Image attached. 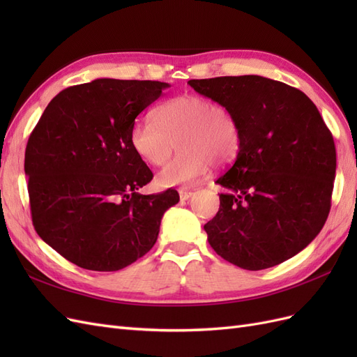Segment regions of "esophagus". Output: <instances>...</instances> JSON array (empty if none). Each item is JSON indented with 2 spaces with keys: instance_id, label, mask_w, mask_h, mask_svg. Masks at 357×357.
I'll use <instances>...</instances> for the list:
<instances>
[{
  "instance_id": "obj_1",
  "label": "esophagus",
  "mask_w": 357,
  "mask_h": 357,
  "mask_svg": "<svg viewBox=\"0 0 357 357\" xmlns=\"http://www.w3.org/2000/svg\"><path fill=\"white\" fill-rule=\"evenodd\" d=\"M178 193H180V199H181V201H188V199L192 197V192L188 190L186 188H181V189L178 190Z\"/></svg>"
}]
</instances>
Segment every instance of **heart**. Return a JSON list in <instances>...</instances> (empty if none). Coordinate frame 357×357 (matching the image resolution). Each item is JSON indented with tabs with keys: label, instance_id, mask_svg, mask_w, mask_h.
Wrapping results in <instances>:
<instances>
[{
	"label": "heart",
	"instance_id": "obj_1",
	"mask_svg": "<svg viewBox=\"0 0 357 357\" xmlns=\"http://www.w3.org/2000/svg\"><path fill=\"white\" fill-rule=\"evenodd\" d=\"M153 117L155 121L143 119L134 125L131 143L137 155L152 167L167 164L180 147L177 158L158 174L160 186L192 185L211 164H229L240 152L241 129L234 112L207 96H177L160 104Z\"/></svg>",
	"mask_w": 357,
	"mask_h": 357
}]
</instances>
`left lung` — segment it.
I'll use <instances>...</instances> for the list:
<instances>
[{
  "label": "left lung",
  "instance_id": "1",
  "mask_svg": "<svg viewBox=\"0 0 357 357\" xmlns=\"http://www.w3.org/2000/svg\"><path fill=\"white\" fill-rule=\"evenodd\" d=\"M188 83L229 107L241 129L234 165L215 180L228 192L204 225L213 250L248 271L294 257L331 210L337 152L317 107L299 89L262 75Z\"/></svg>",
  "mask_w": 357,
  "mask_h": 357
}]
</instances>
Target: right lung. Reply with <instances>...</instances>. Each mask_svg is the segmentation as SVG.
I'll return each instance as SVG.
<instances>
[{
    "label": "right lung",
    "instance_id": "1",
    "mask_svg": "<svg viewBox=\"0 0 357 357\" xmlns=\"http://www.w3.org/2000/svg\"><path fill=\"white\" fill-rule=\"evenodd\" d=\"M168 83L96 79L63 89L29 135L25 174L40 238L91 271H119L158 240L177 190L142 195L153 172L131 143L135 117Z\"/></svg>",
    "mask_w": 357,
    "mask_h": 357
}]
</instances>
